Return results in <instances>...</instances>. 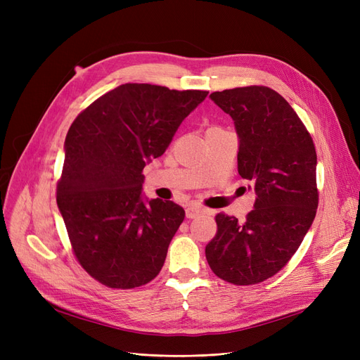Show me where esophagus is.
<instances>
[{"mask_svg": "<svg viewBox=\"0 0 360 360\" xmlns=\"http://www.w3.org/2000/svg\"><path fill=\"white\" fill-rule=\"evenodd\" d=\"M202 210L200 209V207H195V205H189L186 209V217H189V219H193V217H197Z\"/></svg>", "mask_w": 360, "mask_h": 360, "instance_id": "34e87169", "label": "esophagus"}]
</instances>
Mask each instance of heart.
Wrapping results in <instances>:
<instances>
[{
	"label": "heart",
	"mask_w": 360,
	"mask_h": 360,
	"mask_svg": "<svg viewBox=\"0 0 360 360\" xmlns=\"http://www.w3.org/2000/svg\"><path fill=\"white\" fill-rule=\"evenodd\" d=\"M210 129H212V127H210Z\"/></svg>",
	"instance_id": "b5f03b06"
}]
</instances>
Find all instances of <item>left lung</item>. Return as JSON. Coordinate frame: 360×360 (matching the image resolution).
Segmentation results:
<instances>
[{"mask_svg":"<svg viewBox=\"0 0 360 360\" xmlns=\"http://www.w3.org/2000/svg\"><path fill=\"white\" fill-rule=\"evenodd\" d=\"M210 99L234 120L237 169L257 193L243 222L217 213L205 246L213 274L234 285L259 284L285 267L317 213V153L290 103L264 85L214 91Z\"/></svg>","mask_w":360,"mask_h":360,"instance_id":"8db88e82","label":"left lung"}]
</instances>
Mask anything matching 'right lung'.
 <instances>
[{"mask_svg": "<svg viewBox=\"0 0 360 360\" xmlns=\"http://www.w3.org/2000/svg\"><path fill=\"white\" fill-rule=\"evenodd\" d=\"M207 94L123 84L72 123L57 204L76 259L101 284L130 290L159 275L184 210L158 198L143 202V169Z\"/></svg>", "mask_w": 360, "mask_h": 360, "instance_id": "add662e5", "label": "right lung"}]
</instances>
